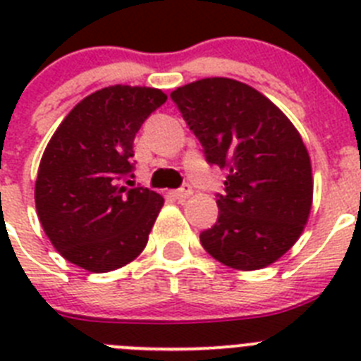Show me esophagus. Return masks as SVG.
<instances>
[{
  "mask_svg": "<svg viewBox=\"0 0 361 361\" xmlns=\"http://www.w3.org/2000/svg\"><path fill=\"white\" fill-rule=\"evenodd\" d=\"M191 193H193V190H191L190 184H184L180 190L173 191V197H175V199H178V200H186V199H190Z\"/></svg>",
  "mask_w": 361,
  "mask_h": 361,
  "instance_id": "esophagus-1",
  "label": "esophagus"
}]
</instances>
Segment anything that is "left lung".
I'll use <instances>...</instances> for the list:
<instances>
[{"label":"left lung","mask_w":361,"mask_h":361,"mask_svg":"<svg viewBox=\"0 0 361 361\" xmlns=\"http://www.w3.org/2000/svg\"><path fill=\"white\" fill-rule=\"evenodd\" d=\"M209 164L228 171L219 220L200 233L215 260L238 271L276 262L307 224L311 159L295 124L253 86L208 78L171 92Z\"/></svg>","instance_id":"1"}]
</instances>
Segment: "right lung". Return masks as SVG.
Returning <instances> with one entry per match:
<instances>
[{
    "label": "right lung",
    "mask_w": 361,
    "mask_h": 361,
    "mask_svg": "<svg viewBox=\"0 0 361 361\" xmlns=\"http://www.w3.org/2000/svg\"><path fill=\"white\" fill-rule=\"evenodd\" d=\"M168 95L148 86H106L72 108L44 148L36 212L63 258L108 273L145 250L164 199L133 180V139ZM133 185V188H128Z\"/></svg>",
    "instance_id": "1"
}]
</instances>
